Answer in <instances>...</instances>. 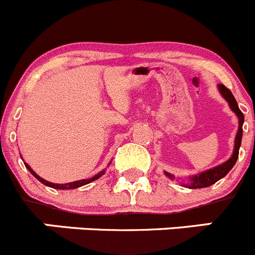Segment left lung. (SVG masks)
I'll use <instances>...</instances> for the list:
<instances>
[{
  "mask_svg": "<svg viewBox=\"0 0 255 255\" xmlns=\"http://www.w3.org/2000/svg\"><path fill=\"white\" fill-rule=\"evenodd\" d=\"M218 90H219V93L222 94V96L224 98V100L229 104V108L232 109L233 113L235 115L238 116L239 120V126H238V131H237V135H235V140H234V150H233V154L227 161H224L220 165L214 166L212 169H208V170L202 171V173L196 174V175H191L189 176L188 183L181 184L183 186L189 189H200V188H208V186L213 185V184L217 183L218 180H220L222 178H224L230 170H232L233 166L235 165V162L238 160V155H239V147H241L242 144V136H243V123H244V115L243 113L239 109L238 104H237V100L233 96V94L230 93V90L227 89L224 85L219 84L218 85ZM165 175L168 176L169 179L174 180L175 176L173 174L168 173L165 171Z\"/></svg>",
  "mask_w": 255,
  "mask_h": 255,
  "instance_id": "obj_1",
  "label": "left lung"
}]
</instances>
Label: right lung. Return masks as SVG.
<instances>
[{
  "label": "right lung",
  "instance_id": "1",
  "mask_svg": "<svg viewBox=\"0 0 255 255\" xmlns=\"http://www.w3.org/2000/svg\"><path fill=\"white\" fill-rule=\"evenodd\" d=\"M110 164H111V161L109 162V165H110ZM25 166L28 169V171H30V173L32 174V175L35 176L36 179H37L38 181H41V183L43 184V185L50 186V188H53V189H61V190H69V189H76V188H80V186L86 185V184H90V183H91V181H94V180H96V179L100 178V176L104 175V174H105V171H106L105 169H104L103 171H100V173H99V174L94 175L93 178H89V179H82V180L72 181V183H67V184H55V183H50V181L45 180V179H42V178H41V176H38L37 174H36L35 171H33L32 169H31L30 166H28V164H26V162H25Z\"/></svg>",
  "mask_w": 255,
  "mask_h": 255
}]
</instances>
